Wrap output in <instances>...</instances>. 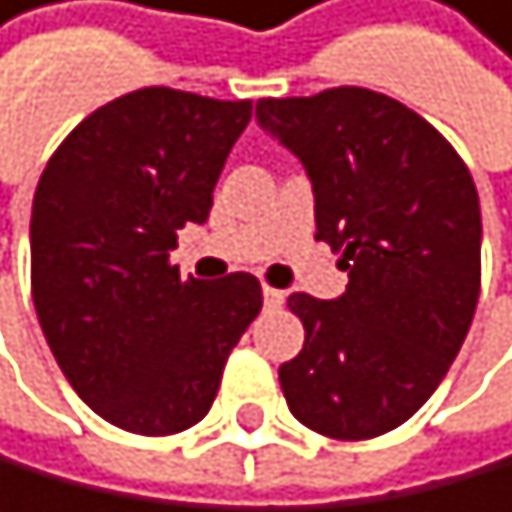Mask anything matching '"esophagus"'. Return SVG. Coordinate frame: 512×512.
I'll list each match as a JSON object with an SVG mask.
<instances>
[{
    "instance_id": "esophagus-1",
    "label": "esophagus",
    "mask_w": 512,
    "mask_h": 512,
    "mask_svg": "<svg viewBox=\"0 0 512 512\" xmlns=\"http://www.w3.org/2000/svg\"><path fill=\"white\" fill-rule=\"evenodd\" d=\"M264 303H267V307H281V303H284V290H274V287L264 284Z\"/></svg>"
}]
</instances>
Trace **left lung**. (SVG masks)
<instances>
[{"instance_id": "8db88e82", "label": "left lung", "mask_w": 512, "mask_h": 512, "mask_svg": "<svg viewBox=\"0 0 512 512\" xmlns=\"http://www.w3.org/2000/svg\"><path fill=\"white\" fill-rule=\"evenodd\" d=\"M258 123L313 182L317 241L343 254L346 294H290L303 349L284 362L290 412L336 441L405 425L471 330L480 297V199L425 117L366 87L264 97Z\"/></svg>"}]
</instances>
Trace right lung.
Segmentation results:
<instances>
[{
  "label": "right lung",
  "mask_w": 512,
  "mask_h": 512,
  "mask_svg": "<svg viewBox=\"0 0 512 512\" xmlns=\"http://www.w3.org/2000/svg\"><path fill=\"white\" fill-rule=\"evenodd\" d=\"M251 100L143 87L97 107L48 159L32 202V300L64 379L94 412L159 438L209 415L228 353L261 313L251 274L182 281Z\"/></svg>",
  "instance_id": "add662e5"
}]
</instances>
